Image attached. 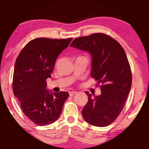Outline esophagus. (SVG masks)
I'll list each match as a JSON object with an SVG mask.
<instances>
[{
    "instance_id": "obj_1",
    "label": "esophagus",
    "mask_w": 149,
    "mask_h": 149,
    "mask_svg": "<svg viewBox=\"0 0 149 149\" xmlns=\"http://www.w3.org/2000/svg\"><path fill=\"white\" fill-rule=\"evenodd\" d=\"M76 93H77V91H70V92H69V95H70V96H73V95H75V94H76Z\"/></svg>"
}]
</instances>
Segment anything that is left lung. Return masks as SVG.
<instances>
[{"label": "left lung", "instance_id": "8db88e82", "mask_svg": "<svg viewBox=\"0 0 149 149\" xmlns=\"http://www.w3.org/2000/svg\"><path fill=\"white\" fill-rule=\"evenodd\" d=\"M70 46L91 54V76L100 84L97 85H100V96L92 97L86 91L88 100L82 115L91 125L106 127L119 116L131 88V70L125 52L118 41L102 33L75 39Z\"/></svg>", "mask_w": 149, "mask_h": 149}]
</instances>
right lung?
<instances>
[{
  "label": "right lung",
  "mask_w": 149,
  "mask_h": 149,
  "mask_svg": "<svg viewBox=\"0 0 149 149\" xmlns=\"http://www.w3.org/2000/svg\"><path fill=\"white\" fill-rule=\"evenodd\" d=\"M72 38H36L22 49L15 63L13 91L24 115L37 125L45 126L58 119L68 93L51 94L46 80L51 77L58 55Z\"/></svg>",
  "instance_id": "1"
}]
</instances>
